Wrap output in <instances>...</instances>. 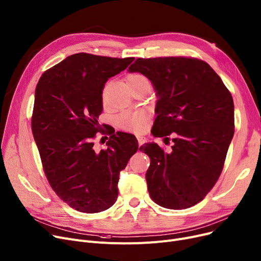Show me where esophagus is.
<instances>
[{
	"mask_svg": "<svg viewBox=\"0 0 261 261\" xmlns=\"http://www.w3.org/2000/svg\"><path fill=\"white\" fill-rule=\"evenodd\" d=\"M136 139H138V142H139L140 146H142L143 144H145L147 142V139L143 135H136Z\"/></svg>",
	"mask_w": 261,
	"mask_h": 261,
	"instance_id": "1",
	"label": "esophagus"
}]
</instances>
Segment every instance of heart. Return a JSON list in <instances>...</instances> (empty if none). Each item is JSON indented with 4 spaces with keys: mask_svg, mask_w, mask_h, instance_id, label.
<instances>
[{
    "mask_svg": "<svg viewBox=\"0 0 261 261\" xmlns=\"http://www.w3.org/2000/svg\"><path fill=\"white\" fill-rule=\"evenodd\" d=\"M143 81H148V79L146 76L140 73H133L127 76V84L130 88ZM102 99L105 101V93L102 95ZM147 120L148 114L145 111H143V110H138V111H130L120 114L117 117L116 122L118 128L122 131L139 133L144 131V129L146 128Z\"/></svg>",
    "mask_w": 261,
    "mask_h": 261,
    "instance_id": "b5f03b06",
    "label": "heart"
}]
</instances>
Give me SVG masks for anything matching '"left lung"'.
Wrapping results in <instances>:
<instances>
[{
    "mask_svg": "<svg viewBox=\"0 0 261 261\" xmlns=\"http://www.w3.org/2000/svg\"><path fill=\"white\" fill-rule=\"evenodd\" d=\"M129 72L145 75L156 91L152 134L173 133L170 152L155 143L140 148L150 158V198L169 210L194 206L222 172L235 131L231 94L211 65L198 58H138Z\"/></svg>",
    "mask_w": 261,
    "mask_h": 261,
    "instance_id": "left-lung-1",
    "label": "left lung"
}]
</instances>
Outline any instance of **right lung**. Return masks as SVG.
Instances as JSON below:
<instances>
[{
  "label": "right lung",
  "mask_w": 261,
  "mask_h": 261,
  "mask_svg": "<svg viewBox=\"0 0 261 261\" xmlns=\"http://www.w3.org/2000/svg\"><path fill=\"white\" fill-rule=\"evenodd\" d=\"M133 60L74 54L45 71L36 87L32 131L45 176L56 195L78 212L112 206L119 172L139 149L135 136L123 132L108 131V148L99 152L93 142L97 132L105 133L97 121L105 84Z\"/></svg>",
  "instance_id": "add662e5"
}]
</instances>
